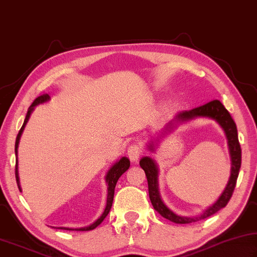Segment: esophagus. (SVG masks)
<instances>
[{
	"mask_svg": "<svg viewBox=\"0 0 257 257\" xmlns=\"http://www.w3.org/2000/svg\"><path fill=\"white\" fill-rule=\"evenodd\" d=\"M142 154L141 147L138 143H133V145L127 148V157L131 161H138Z\"/></svg>",
	"mask_w": 257,
	"mask_h": 257,
	"instance_id": "34e87169",
	"label": "esophagus"
}]
</instances>
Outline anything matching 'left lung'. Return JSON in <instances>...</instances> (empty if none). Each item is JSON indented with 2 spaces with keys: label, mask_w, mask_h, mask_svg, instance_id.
Wrapping results in <instances>:
<instances>
[{
  "label": "left lung",
  "mask_w": 257,
  "mask_h": 257,
  "mask_svg": "<svg viewBox=\"0 0 257 257\" xmlns=\"http://www.w3.org/2000/svg\"><path fill=\"white\" fill-rule=\"evenodd\" d=\"M195 117H209L217 120L220 124V126L223 128L226 137L228 139V146L229 151H230L231 157V173L230 178L227 184L226 188L222 192V194L220 195L218 201L215 202L213 205H211L210 208L206 209L203 213L197 215V217H181V215L175 214L172 210L168 209L167 206L161 200L159 194V188H158V167H157L154 159H151L150 157H143L140 160L141 168L145 170L146 176L148 179V187H149V197L152 205L156 211L163 215L164 218L170 220L172 222L175 223H192L196 222L199 220L205 219L217 213L220 209L224 208L228 204L229 200L231 199L233 190H235L238 174H239L240 165H241V149L239 141H238V133H237V126L236 123L233 121L231 115L229 114V111L224 108L221 102L219 100H212L205 105H202L200 107L193 108L191 110H185L179 112L176 115V117L167 124L165 127V132H170L176 126L178 123H183V121L191 120ZM149 150L155 151L154 143L149 145Z\"/></svg>",
  "instance_id": "1"
}]
</instances>
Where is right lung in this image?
<instances>
[{
  "label": "right lung",
  "mask_w": 257,
  "mask_h": 257,
  "mask_svg": "<svg viewBox=\"0 0 257 257\" xmlns=\"http://www.w3.org/2000/svg\"><path fill=\"white\" fill-rule=\"evenodd\" d=\"M49 100V96L47 93L42 94V96H39L38 98H36L34 102L31 103V106L29 107L28 111H27V115H26V118L24 121V125H22V127L20 128L19 133H18L17 136V140H16V156L18 155V146H19V141H20V137L22 132H24V128L27 124V121H28L30 114L33 112L35 106L39 105V103H43L45 101ZM130 168V160L126 158V157H123V158H120L119 161H117L116 164H114L110 167V169L108 170V173L106 175V182L108 184V195H107V204H106V208L105 211H103L102 214L100 215V218L97 219L96 221H94L92 224H90L88 227H84V228H76V229H72V228H65V227H60L58 229H65V230H76V231H89V230H92L96 227H98L99 224H100L103 219L107 217V214L109 213L110 208H111V204H112V200H114V193H115V186H116V183L118 181V178L123 175L126 170ZM16 179H17V184H18V187H19V190L21 192V187H20V181H19V174H18V159L16 161Z\"/></svg>",
  "instance_id": "right-lung-1"
}]
</instances>
